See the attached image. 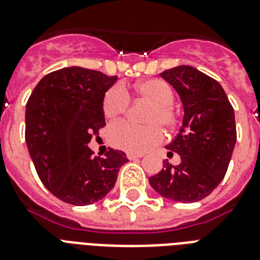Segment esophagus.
Segmentation results:
<instances>
[{"mask_svg": "<svg viewBox=\"0 0 260 260\" xmlns=\"http://www.w3.org/2000/svg\"><path fill=\"white\" fill-rule=\"evenodd\" d=\"M126 156H127V159H128V160L140 159V157H142L141 153H133V152H127V153H126Z\"/></svg>", "mask_w": 260, "mask_h": 260, "instance_id": "1", "label": "esophagus"}]
</instances>
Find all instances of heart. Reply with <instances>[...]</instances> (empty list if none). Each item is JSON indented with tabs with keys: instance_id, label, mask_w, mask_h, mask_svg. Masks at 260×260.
<instances>
[{
	"instance_id": "heart-1",
	"label": "heart",
	"mask_w": 260,
	"mask_h": 260,
	"mask_svg": "<svg viewBox=\"0 0 260 260\" xmlns=\"http://www.w3.org/2000/svg\"><path fill=\"white\" fill-rule=\"evenodd\" d=\"M142 100L152 104L145 115L146 126H137L128 122H116L111 124L107 132L109 144L118 149L128 152H145L157 145L163 140V132L157 126L171 127L175 123L173 109L174 91L171 86L160 79H148L136 86ZM130 95L123 85H114L105 91L103 99V111L108 119L122 116L128 108Z\"/></svg>"
}]
</instances>
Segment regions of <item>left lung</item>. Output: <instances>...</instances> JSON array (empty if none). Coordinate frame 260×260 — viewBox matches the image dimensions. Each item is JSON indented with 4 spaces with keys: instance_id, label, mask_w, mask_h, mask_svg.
<instances>
[{
    "instance_id": "left-lung-1",
    "label": "left lung",
    "mask_w": 260,
    "mask_h": 260,
    "mask_svg": "<svg viewBox=\"0 0 260 260\" xmlns=\"http://www.w3.org/2000/svg\"><path fill=\"white\" fill-rule=\"evenodd\" d=\"M160 77L182 101V126L167 145V156L178 153L181 163L173 166L166 160L149 183L173 202H199L219 185L228 171L237 138L233 107L223 87L197 68L179 66Z\"/></svg>"
}]
</instances>
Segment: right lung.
I'll list each match as a JSON object with an SVG mask.
<instances>
[{
    "mask_svg": "<svg viewBox=\"0 0 260 260\" xmlns=\"http://www.w3.org/2000/svg\"><path fill=\"white\" fill-rule=\"evenodd\" d=\"M118 77L82 67L45 75L26 105L28 153L49 192L61 202L86 206L111 192L126 153L109 148L93 156L91 136L105 126L103 99Z\"/></svg>",
    "mask_w": 260,
    "mask_h": 260,
    "instance_id": "right-lung-1",
    "label": "right lung"
}]
</instances>
